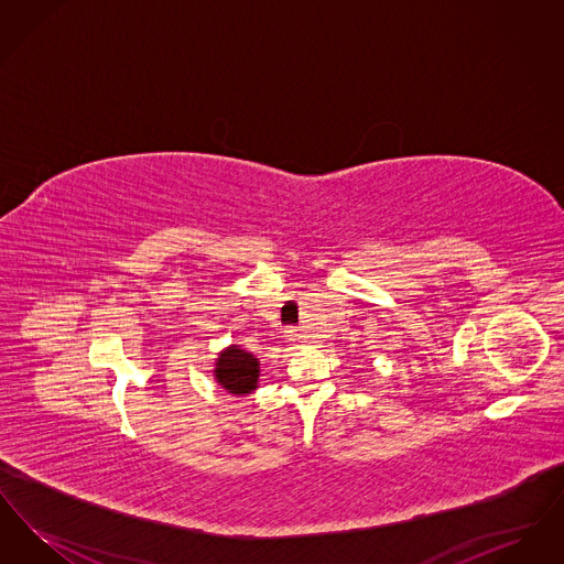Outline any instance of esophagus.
Listing matches in <instances>:
<instances>
[{"label": "esophagus", "instance_id": "obj_1", "mask_svg": "<svg viewBox=\"0 0 564 564\" xmlns=\"http://www.w3.org/2000/svg\"><path fill=\"white\" fill-rule=\"evenodd\" d=\"M288 340H290V345H292V347H297V345H302V343H304V338H302L300 334H292Z\"/></svg>", "mask_w": 564, "mask_h": 564}]
</instances>
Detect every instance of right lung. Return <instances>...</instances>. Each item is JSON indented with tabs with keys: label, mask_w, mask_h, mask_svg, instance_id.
<instances>
[{
	"label": "right lung",
	"mask_w": 564,
	"mask_h": 564,
	"mask_svg": "<svg viewBox=\"0 0 564 564\" xmlns=\"http://www.w3.org/2000/svg\"><path fill=\"white\" fill-rule=\"evenodd\" d=\"M215 382L230 395H249L260 382V359L239 345H230L217 352L214 361Z\"/></svg>",
	"instance_id": "add662e5"
}]
</instances>
